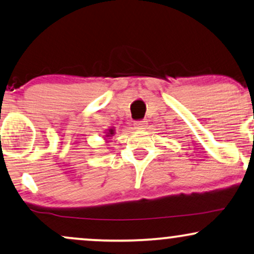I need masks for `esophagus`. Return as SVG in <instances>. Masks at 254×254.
I'll return each instance as SVG.
<instances>
[{"label":"esophagus","mask_w":254,"mask_h":254,"mask_svg":"<svg viewBox=\"0 0 254 254\" xmlns=\"http://www.w3.org/2000/svg\"><path fill=\"white\" fill-rule=\"evenodd\" d=\"M135 127H136V129H138V130H143V129H145V127H146V122H145V121H138V122H136V123H135Z\"/></svg>","instance_id":"1"}]
</instances>
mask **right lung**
<instances>
[{
    "label": "right lung",
    "instance_id": "add662e5",
    "mask_svg": "<svg viewBox=\"0 0 254 254\" xmlns=\"http://www.w3.org/2000/svg\"><path fill=\"white\" fill-rule=\"evenodd\" d=\"M115 133H116L115 127H109V129L106 130V132H105V137H104V139H105V142L108 143L109 140L111 139V137L115 136Z\"/></svg>",
    "mask_w": 254,
    "mask_h": 254
}]
</instances>
